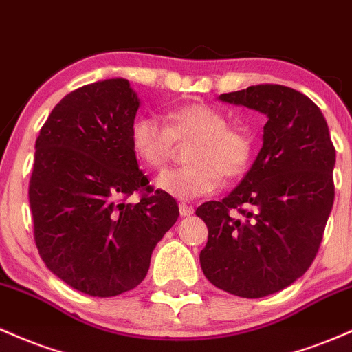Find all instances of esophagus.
I'll use <instances>...</instances> for the list:
<instances>
[{"label": "esophagus", "mask_w": 352, "mask_h": 352, "mask_svg": "<svg viewBox=\"0 0 352 352\" xmlns=\"http://www.w3.org/2000/svg\"><path fill=\"white\" fill-rule=\"evenodd\" d=\"M179 212H181V216H191L192 212H195V208L189 206V204H186V203H181Z\"/></svg>", "instance_id": "obj_1"}]
</instances>
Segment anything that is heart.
<instances>
[{"instance_id": "obj_1", "label": "heart", "mask_w": 352, "mask_h": 352, "mask_svg": "<svg viewBox=\"0 0 352 352\" xmlns=\"http://www.w3.org/2000/svg\"><path fill=\"white\" fill-rule=\"evenodd\" d=\"M189 166L169 169L156 186L179 199L206 196L224 181L239 179L250 168L254 138L241 124L228 123L226 114L204 102L169 109L164 123L153 116L138 118L131 126V144L146 168L163 169L175 156L176 144H189Z\"/></svg>"}]
</instances>
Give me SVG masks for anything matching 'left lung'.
I'll use <instances>...</instances> for the list:
<instances>
[{"instance_id": "8db88e82", "label": "left lung", "mask_w": 352, "mask_h": 352, "mask_svg": "<svg viewBox=\"0 0 352 352\" xmlns=\"http://www.w3.org/2000/svg\"><path fill=\"white\" fill-rule=\"evenodd\" d=\"M221 100L261 111L263 148L239 186L196 209L208 243V281L239 298L278 293L309 270L334 203L336 149L321 109L283 85H256Z\"/></svg>"}]
</instances>
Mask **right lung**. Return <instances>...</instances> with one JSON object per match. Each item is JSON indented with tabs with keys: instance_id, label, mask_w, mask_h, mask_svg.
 I'll return each instance as SVG.
<instances>
[{
	"instance_id": "obj_1",
	"label": "right lung",
	"mask_w": 352,
	"mask_h": 352,
	"mask_svg": "<svg viewBox=\"0 0 352 352\" xmlns=\"http://www.w3.org/2000/svg\"><path fill=\"white\" fill-rule=\"evenodd\" d=\"M140 108L123 78L66 94L36 138L30 206L34 243L59 279L111 298L146 278L151 252L179 216L176 199L149 186L131 144ZM138 192L136 205L125 199Z\"/></svg>"
}]
</instances>
